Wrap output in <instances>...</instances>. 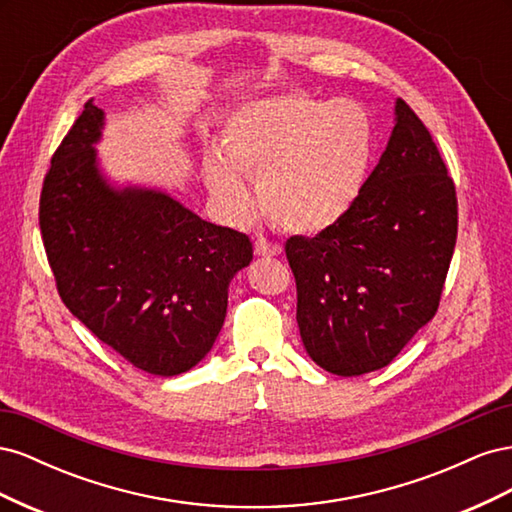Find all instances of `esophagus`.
<instances>
[{
	"instance_id": "34e87169",
	"label": "esophagus",
	"mask_w": 512,
	"mask_h": 512,
	"mask_svg": "<svg viewBox=\"0 0 512 512\" xmlns=\"http://www.w3.org/2000/svg\"><path fill=\"white\" fill-rule=\"evenodd\" d=\"M254 252L258 256H277L282 252V245L275 243L271 239H267L265 235H258L256 241H254Z\"/></svg>"
}]
</instances>
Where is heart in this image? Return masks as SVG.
<instances>
[{"mask_svg":"<svg viewBox=\"0 0 512 512\" xmlns=\"http://www.w3.org/2000/svg\"><path fill=\"white\" fill-rule=\"evenodd\" d=\"M220 158H209L211 192L235 213L252 196L238 173L258 179L260 207L282 230L316 235L337 224L359 200L374 153L365 108L352 100L286 94L243 106L222 136Z\"/></svg>","mask_w":512,"mask_h":512,"instance_id":"1","label":"heart"}]
</instances>
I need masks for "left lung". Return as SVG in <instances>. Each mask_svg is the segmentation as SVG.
I'll return each instance as SVG.
<instances>
[{
	"label": "left lung",
	"mask_w": 512,
	"mask_h": 512,
	"mask_svg": "<svg viewBox=\"0 0 512 512\" xmlns=\"http://www.w3.org/2000/svg\"><path fill=\"white\" fill-rule=\"evenodd\" d=\"M397 123L354 207L316 237H290L297 322L337 376L389 365L436 316L457 241V192L429 130L397 100Z\"/></svg>",
	"instance_id": "1"
}]
</instances>
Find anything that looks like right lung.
Here are the masks:
<instances>
[{
  "mask_svg": "<svg viewBox=\"0 0 512 512\" xmlns=\"http://www.w3.org/2000/svg\"><path fill=\"white\" fill-rule=\"evenodd\" d=\"M87 102L57 147L40 192V232L61 301L134 367L177 376L213 348L228 284L250 265L243 232L200 220L162 192L108 188Z\"/></svg>",
  "mask_w": 512,
  "mask_h": 512,
  "instance_id": "add662e5",
  "label": "right lung"
}]
</instances>
